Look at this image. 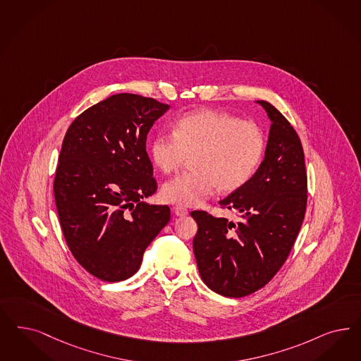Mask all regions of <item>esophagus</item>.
<instances>
[{
	"mask_svg": "<svg viewBox=\"0 0 361 361\" xmlns=\"http://www.w3.org/2000/svg\"><path fill=\"white\" fill-rule=\"evenodd\" d=\"M174 214L176 216H178V217H183V216H187L188 212L187 208H184V207H181V205H176L173 208Z\"/></svg>",
	"mask_w": 361,
	"mask_h": 361,
	"instance_id": "obj_1",
	"label": "esophagus"
}]
</instances>
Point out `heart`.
<instances>
[{"mask_svg": "<svg viewBox=\"0 0 361 361\" xmlns=\"http://www.w3.org/2000/svg\"><path fill=\"white\" fill-rule=\"evenodd\" d=\"M264 133L252 121L231 113L201 109L180 117L173 133L153 138L150 154L154 165L172 173L192 156V169L162 185V199L184 207H196L220 188L233 192L245 185L256 172L264 153Z\"/></svg>", "mask_w": 361, "mask_h": 361, "instance_id": "1", "label": "heart"}]
</instances>
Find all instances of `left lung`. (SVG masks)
Here are the masks:
<instances>
[{"instance_id":"obj_1","label":"left lung","mask_w":361,"mask_h":361,"mask_svg":"<svg viewBox=\"0 0 361 361\" xmlns=\"http://www.w3.org/2000/svg\"><path fill=\"white\" fill-rule=\"evenodd\" d=\"M262 105L271 121L259 169L219 204L236 209L233 223L193 211V252L204 283L226 298H244L268 284L286 262L307 208L304 152L296 130L274 105Z\"/></svg>"}]
</instances>
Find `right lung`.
Masks as SVG:
<instances>
[{
    "instance_id": "1",
    "label": "right lung",
    "mask_w": 361,
    "mask_h": 361,
    "mask_svg": "<svg viewBox=\"0 0 361 361\" xmlns=\"http://www.w3.org/2000/svg\"><path fill=\"white\" fill-rule=\"evenodd\" d=\"M168 109L154 99L113 94L81 113L63 137L53 185L60 224L75 260L102 281L136 274L171 220L169 207L144 201L157 189L147 136Z\"/></svg>"
}]
</instances>
